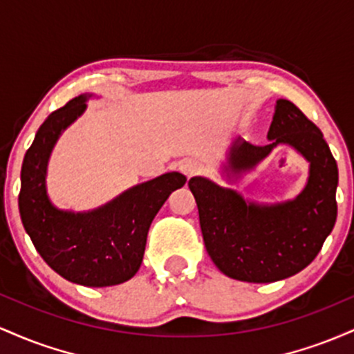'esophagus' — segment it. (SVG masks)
<instances>
[{"label":"esophagus","instance_id":"esophagus-1","mask_svg":"<svg viewBox=\"0 0 354 354\" xmlns=\"http://www.w3.org/2000/svg\"><path fill=\"white\" fill-rule=\"evenodd\" d=\"M180 169L186 178H191L201 171V163L198 160H193V158H188V160L181 161Z\"/></svg>","mask_w":354,"mask_h":354}]
</instances>
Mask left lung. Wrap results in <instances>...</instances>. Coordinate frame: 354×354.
Instances as JSON below:
<instances>
[{
    "label": "left lung",
    "mask_w": 354,
    "mask_h": 354,
    "mask_svg": "<svg viewBox=\"0 0 354 354\" xmlns=\"http://www.w3.org/2000/svg\"><path fill=\"white\" fill-rule=\"evenodd\" d=\"M268 140L254 146L236 138L223 173L238 183L276 146L288 145L310 163L306 185L293 200L266 205L208 178L194 176L188 183L209 258L238 281L273 283L299 273L319 253L338 214V166L316 124L291 101L278 100Z\"/></svg>",
    "instance_id": "1"
}]
</instances>
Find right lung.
<instances>
[{
  "label": "right lung",
  "instance_id": "right-lung-1",
  "mask_svg": "<svg viewBox=\"0 0 354 354\" xmlns=\"http://www.w3.org/2000/svg\"><path fill=\"white\" fill-rule=\"evenodd\" d=\"M93 96H76L39 126L24 154L18 205L24 230L51 270L71 283L104 288L138 273L151 221L169 194L185 185L186 176L165 173L89 211L56 208L46 189L48 161L59 136L86 111V101Z\"/></svg>",
  "mask_w": 354,
  "mask_h": 354
}]
</instances>
